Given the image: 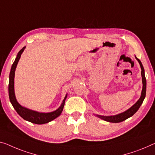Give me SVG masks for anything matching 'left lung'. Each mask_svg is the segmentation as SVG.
I'll list each match as a JSON object with an SVG mask.
<instances>
[{
	"label": "left lung",
	"mask_w": 155,
	"mask_h": 155,
	"mask_svg": "<svg viewBox=\"0 0 155 155\" xmlns=\"http://www.w3.org/2000/svg\"><path fill=\"white\" fill-rule=\"evenodd\" d=\"M135 57H136V59H137L138 63H139L140 68H141L143 89H142L141 95H140V99L131 108H129L128 110H126V111L121 113V114L115 115H110V116H104V115H96L97 117H100V118L102 119L105 121L110 122H115V123H117V122H120L125 120L129 118V117L132 116V115L138 110V108H140V105L142 104L143 101L145 97V94H146V78H145V70L141 62H140L139 59L137 58V56Z\"/></svg>",
	"instance_id": "1"
}]
</instances>
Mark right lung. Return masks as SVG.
Segmentation results:
<instances>
[{
  "instance_id": "right-lung-1",
  "label": "right lung",
  "mask_w": 155,
  "mask_h": 155,
  "mask_svg": "<svg viewBox=\"0 0 155 155\" xmlns=\"http://www.w3.org/2000/svg\"><path fill=\"white\" fill-rule=\"evenodd\" d=\"M26 47H23L19 51H18V54L16 57V59L14 63L12 64L11 68L10 73V81H9V87H8V91H9V97H10V101L13 106V107L17 112V114L20 115L22 118H24L25 120H27L28 122H31L32 123L38 124H42L45 123H48V122L52 121L59 116L61 114L62 111H63L64 101L67 98L68 94L64 97V100L62 102L61 107H60L57 110H54L53 112L50 113H40L35 111L33 110H30L28 108H25L22 106H21L18 103L17 101V99L15 97V87H14V84H15V70L17 68V65L18 64V62L19 61L21 55L24 51Z\"/></svg>"
}]
</instances>
